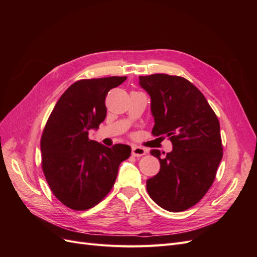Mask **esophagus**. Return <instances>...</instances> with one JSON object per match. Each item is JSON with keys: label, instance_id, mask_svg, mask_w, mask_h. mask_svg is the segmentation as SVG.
I'll return each mask as SVG.
<instances>
[{"label": "esophagus", "instance_id": "esophagus-1", "mask_svg": "<svg viewBox=\"0 0 257 257\" xmlns=\"http://www.w3.org/2000/svg\"><path fill=\"white\" fill-rule=\"evenodd\" d=\"M147 153V150L144 149V148L142 147H138V146H134L133 148H132V155L133 157H143V155H145Z\"/></svg>", "mask_w": 257, "mask_h": 257}]
</instances>
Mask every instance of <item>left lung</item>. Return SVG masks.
Listing matches in <instances>:
<instances>
[{"label": "left lung", "instance_id": "obj_1", "mask_svg": "<svg viewBox=\"0 0 257 257\" xmlns=\"http://www.w3.org/2000/svg\"><path fill=\"white\" fill-rule=\"evenodd\" d=\"M139 84L151 97L152 134L165 135L173 144L165 157L151 150L161 169L147 180V191L167 211H184L196 205L214 181L223 157L220 122L203 93L183 77L139 76Z\"/></svg>", "mask_w": 257, "mask_h": 257}]
</instances>
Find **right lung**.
<instances>
[{
    "label": "right lung",
    "mask_w": 257,
    "mask_h": 257,
    "mask_svg": "<svg viewBox=\"0 0 257 257\" xmlns=\"http://www.w3.org/2000/svg\"><path fill=\"white\" fill-rule=\"evenodd\" d=\"M126 77L81 79L59 98L42 139V167L49 188L62 204L73 210L97 205L110 192L121 163L131 147L108 148L89 138L106 118L105 98Z\"/></svg>",
    "instance_id": "obj_1"
}]
</instances>
